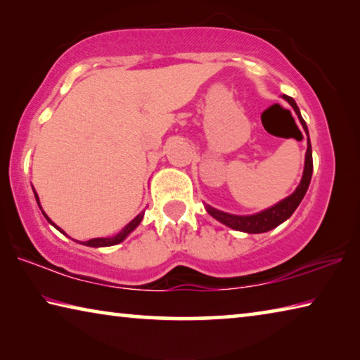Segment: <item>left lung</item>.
I'll list each match as a JSON object with an SVG mask.
<instances>
[{
  "instance_id": "1",
  "label": "left lung",
  "mask_w": 360,
  "mask_h": 360,
  "mask_svg": "<svg viewBox=\"0 0 360 360\" xmlns=\"http://www.w3.org/2000/svg\"><path fill=\"white\" fill-rule=\"evenodd\" d=\"M283 98L289 103V105L294 108V111L297 114L298 120L303 127L304 133H307V154H304V168H303V174L300 179V184L297 186V188L292 192L289 197H285L281 202H278L276 205L270 206L260 212H255V214H248V216H240V214H230V212H224L221 210L212 208L211 205L205 203V210L208 211V214L212 216L227 227L238 230V231H245V233H265L268 230L276 229L279 224H283L284 221L294 214V211L297 210V206L300 205V202L307 193L309 182H311V176H313V150H311V143H309V136H308V127L307 122L303 120L300 109H298L297 103L294 98H290L288 95H283Z\"/></svg>"
}]
</instances>
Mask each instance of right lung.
Instances as JSON below:
<instances>
[{
	"label": "right lung",
	"mask_w": 360,
	"mask_h": 360,
	"mask_svg": "<svg viewBox=\"0 0 360 360\" xmlns=\"http://www.w3.org/2000/svg\"><path fill=\"white\" fill-rule=\"evenodd\" d=\"M33 192H34V198H36V202H38V205H39V197H38V193H36V191L33 188ZM39 208H41V205H39ZM41 211H42V208H41ZM42 214H44V217L47 219V222L49 224H52L53 227H56L58 231H62L63 235H66L65 231L58 227V225H56L53 224L51 219H49V216L46 214L44 211H42ZM143 217H144V211H141L139 212V214L133 219V221H130L129 224L125 225L124 229H122L117 235H114V236H109V238H94V240H89V241H84L82 245H85V246H90V248H105V246H114V245H119V243H122L124 241L127 236H129L133 230H135L139 224H141V221H143Z\"/></svg>",
	"instance_id": "obj_1"
}]
</instances>
